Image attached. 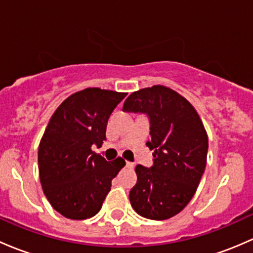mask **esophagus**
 I'll list each match as a JSON object with an SVG mask.
<instances>
[{"instance_id": "obj_1", "label": "esophagus", "mask_w": 253, "mask_h": 253, "mask_svg": "<svg viewBox=\"0 0 253 253\" xmlns=\"http://www.w3.org/2000/svg\"><path fill=\"white\" fill-rule=\"evenodd\" d=\"M126 168H130V169L134 168V163H132V162H129V161H126Z\"/></svg>"}]
</instances>
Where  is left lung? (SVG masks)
<instances>
[{
    "mask_svg": "<svg viewBox=\"0 0 253 253\" xmlns=\"http://www.w3.org/2000/svg\"><path fill=\"white\" fill-rule=\"evenodd\" d=\"M124 111L150 117L151 168L137 165L129 200L137 214L153 220L174 217L191 201L207 163L208 136L194 106L163 85L132 92Z\"/></svg>",
    "mask_w": 253,
    "mask_h": 253,
    "instance_id": "left-lung-1",
    "label": "left lung"
}]
</instances>
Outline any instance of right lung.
<instances>
[{
	"label": "right lung",
	"mask_w": 253,
	"mask_h": 253,
	"mask_svg": "<svg viewBox=\"0 0 253 253\" xmlns=\"http://www.w3.org/2000/svg\"><path fill=\"white\" fill-rule=\"evenodd\" d=\"M126 92L87 87L67 97L49 119L39 145L43 194L63 217L83 220L100 212L126 161L107 162L92 151L102 146L113 109Z\"/></svg>",
	"instance_id": "right-lung-1"
}]
</instances>
